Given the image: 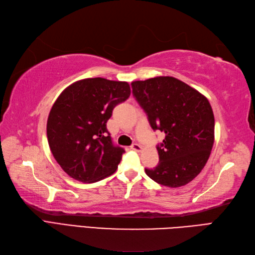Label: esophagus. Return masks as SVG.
Returning <instances> with one entry per match:
<instances>
[{"label": "esophagus", "mask_w": 255, "mask_h": 255, "mask_svg": "<svg viewBox=\"0 0 255 255\" xmlns=\"http://www.w3.org/2000/svg\"><path fill=\"white\" fill-rule=\"evenodd\" d=\"M131 148L133 149V150H135V151H140L143 149V147L140 146L139 144H137V143H135V144H133L132 146H131Z\"/></svg>", "instance_id": "34e87169"}]
</instances>
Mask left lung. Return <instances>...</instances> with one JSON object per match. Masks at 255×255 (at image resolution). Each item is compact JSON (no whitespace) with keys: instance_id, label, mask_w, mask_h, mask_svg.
<instances>
[{"instance_id":"left-lung-1","label":"left lung","mask_w":255,"mask_h":255,"mask_svg":"<svg viewBox=\"0 0 255 255\" xmlns=\"http://www.w3.org/2000/svg\"><path fill=\"white\" fill-rule=\"evenodd\" d=\"M133 96L145 111L151 128L165 133L157 145L159 162L145 169L155 182L179 188L204 168L214 144L215 119L205 96L171 76L132 84Z\"/></svg>"}]
</instances>
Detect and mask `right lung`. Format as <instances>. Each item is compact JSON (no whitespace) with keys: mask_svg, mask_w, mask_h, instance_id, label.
Listing matches in <instances>:
<instances>
[{"mask_svg":"<svg viewBox=\"0 0 255 255\" xmlns=\"http://www.w3.org/2000/svg\"><path fill=\"white\" fill-rule=\"evenodd\" d=\"M129 95L127 82L95 77L73 83L55 100L47 122L48 143L71 178L93 183L116 172L124 149L113 144L107 121Z\"/></svg>","mask_w":255,"mask_h":255,"instance_id":"add662e5","label":"right lung"}]
</instances>
